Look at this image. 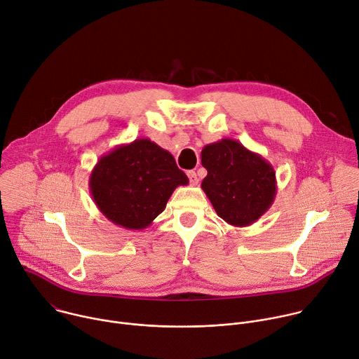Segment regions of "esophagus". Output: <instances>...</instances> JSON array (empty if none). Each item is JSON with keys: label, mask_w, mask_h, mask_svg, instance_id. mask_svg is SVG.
Returning a JSON list of instances; mask_svg holds the SVG:
<instances>
[{"label": "esophagus", "mask_w": 359, "mask_h": 359, "mask_svg": "<svg viewBox=\"0 0 359 359\" xmlns=\"http://www.w3.org/2000/svg\"><path fill=\"white\" fill-rule=\"evenodd\" d=\"M187 176H189V180H190V184H193V186H197V184H198V177H197L196 172L189 170V172H187Z\"/></svg>", "instance_id": "1"}]
</instances>
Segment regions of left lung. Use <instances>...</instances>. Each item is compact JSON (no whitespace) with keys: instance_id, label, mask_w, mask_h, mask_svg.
<instances>
[{"instance_id":"left-lung-1","label":"left lung","mask_w":359,"mask_h":359,"mask_svg":"<svg viewBox=\"0 0 359 359\" xmlns=\"http://www.w3.org/2000/svg\"><path fill=\"white\" fill-rule=\"evenodd\" d=\"M201 165L208 170L201 189L226 223L247 227L271 208L276 172L259 153L237 140L222 139L203 147Z\"/></svg>"}]
</instances>
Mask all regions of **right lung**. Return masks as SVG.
Wrapping results in <instances>:
<instances>
[{
    "label": "right lung",
    "mask_w": 359,
    "mask_h": 359,
    "mask_svg": "<svg viewBox=\"0 0 359 359\" xmlns=\"http://www.w3.org/2000/svg\"><path fill=\"white\" fill-rule=\"evenodd\" d=\"M187 176L172 153L150 139L114 147L95 165L89 190L100 213L128 230H143L166 208Z\"/></svg>",
    "instance_id": "obj_1"
}]
</instances>
